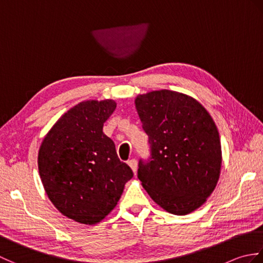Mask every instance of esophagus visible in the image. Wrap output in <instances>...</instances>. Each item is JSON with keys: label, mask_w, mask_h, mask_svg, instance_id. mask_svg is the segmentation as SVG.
<instances>
[{"label": "esophagus", "mask_w": 263, "mask_h": 263, "mask_svg": "<svg viewBox=\"0 0 263 263\" xmlns=\"http://www.w3.org/2000/svg\"><path fill=\"white\" fill-rule=\"evenodd\" d=\"M127 164H128V166L131 167L132 168V171H133V173H137V170H138V161H137V159H135V158H132V159H130L127 161Z\"/></svg>", "instance_id": "1"}]
</instances>
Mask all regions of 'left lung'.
Returning a JSON list of instances; mask_svg holds the SVG:
<instances>
[{
  "label": "left lung",
  "mask_w": 263,
  "mask_h": 263,
  "mask_svg": "<svg viewBox=\"0 0 263 263\" xmlns=\"http://www.w3.org/2000/svg\"><path fill=\"white\" fill-rule=\"evenodd\" d=\"M150 155L139 160L138 178L156 203L174 215L202 205L220 174L219 133L197 100L171 90L136 99Z\"/></svg>",
  "instance_id": "left-lung-1"
}]
</instances>
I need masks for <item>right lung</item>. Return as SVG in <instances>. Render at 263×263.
<instances>
[{
    "instance_id": "obj_1",
    "label": "right lung",
    "mask_w": 263,
    "mask_h": 263,
    "mask_svg": "<svg viewBox=\"0 0 263 263\" xmlns=\"http://www.w3.org/2000/svg\"><path fill=\"white\" fill-rule=\"evenodd\" d=\"M115 108L110 99L78 104L55 123L39 148V175L49 200L81 224L104 219L133 177L113 140L103 132Z\"/></svg>"
}]
</instances>
